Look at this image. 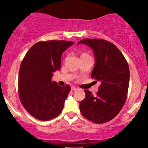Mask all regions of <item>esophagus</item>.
<instances>
[{
	"mask_svg": "<svg viewBox=\"0 0 148 148\" xmlns=\"http://www.w3.org/2000/svg\"><path fill=\"white\" fill-rule=\"evenodd\" d=\"M77 89H78V88H77V87H74V86H72L71 88V90H73V91L76 90H77Z\"/></svg>",
	"mask_w": 148,
	"mask_h": 148,
	"instance_id": "1",
	"label": "esophagus"
}]
</instances>
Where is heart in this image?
Masks as SVG:
<instances>
[{"mask_svg": "<svg viewBox=\"0 0 148 148\" xmlns=\"http://www.w3.org/2000/svg\"><path fill=\"white\" fill-rule=\"evenodd\" d=\"M88 55V54H86V53H82L81 55Z\"/></svg>", "mask_w": 148, "mask_h": 148, "instance_id": "heart-1", "label": "heart"}]
</instances>
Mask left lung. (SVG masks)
<instances>
[{
	"mask_svg": "<svg viewBox=\"0 0 148 148\" xmlns=\"http://www.w3.org/2000/svg\"><path fill=\"white\" fill-rule=\"evenodd\" d=\"M93 49L95 66L91 77L101 85L96 96L85 90L79 110L86 119L96 123L108 122L123 107L129 85V68L123 55L112 43L99 38H85L78 42Z\"/></svg>",
	"mask_w": 148,
	"mask_h": 148,
	"instance_id": "obj_1",
	"label": "left lung"
}]
</instances>
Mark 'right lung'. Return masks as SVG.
Returning <instances> with one entry per match:
<instances>
[{
  "instance_id": "add662e5",
  "label": "right lung",
  "mask_w": 148,
  "mask_h": 148,
  "mask_svg": "<svg viewBox=\"0 0 148 148\" xmlns=\"http://www.w3.org/2000/svg\"><path fill=\"white\" fill-rule=\"evenodd\" d=\"M72 41H39L30 48L20 65L18 90L20 101L33 117L47 121L56 118L64 107L70 85L52 82L53 73L61 66L63 52Z\"/></svg>"
}]
</instances>
